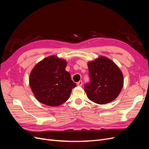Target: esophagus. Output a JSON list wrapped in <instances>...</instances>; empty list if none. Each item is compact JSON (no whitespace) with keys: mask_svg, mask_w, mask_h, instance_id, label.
I'll use <instances>...</instances> for the list:
<instances>
[{"mask_svg":"<svg viewBox=\"0 0 149 149\" xmlns=\"http://www.w3.org/2000/svg\"><path fill=\"white\" fill-rule=\"evenodd\" d=\"M76 84L79 86H81L82 84H83V81H78L77 83H76Z\"/></svg>","mask_w":149,"mask_h":149,"instance_id":"esophagus-1","label":"esophagus"}]
</instances>
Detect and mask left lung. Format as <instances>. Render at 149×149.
I'll return each instance as SVG.
<instances>
[{
	"instance_id": "obj_1",
	"label": "left lung",
	"mask_w": 149,
	"mask_h": 149,
	"mask_svg": "<svg viewBox=\"0 0 149 149\" xmlns=\"http://www.w3.org/2000/svg\"><path fill=\"white\" fill-rule=\"evenodd\" d=\"M90 83L84 91L89 100L99 104L109 103L119 96L123 87L121 71L114 63L105 56H100L88 64Z\"/></svg>"
}]
</instances>
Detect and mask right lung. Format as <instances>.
Segmentation results:
<instances>
[{
  "instance_id": "obj_1",
  "label": "right lung",
  "mask_w": 149,
  "mask_h": 149,
  "mask_svg": "<svg viewBox=\"0 0 149 149\" xmlns=\"http://www.w3.org/2000/svg\"><path fill=\"white\" fill-rule=\"evenodd\" d=\"M66 60L50 56L40 61L31 71L29 84L36 99L49 106H58L68 100L76 83L65 70Z\"/></svg>"
}]
</instances>
